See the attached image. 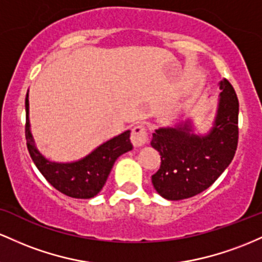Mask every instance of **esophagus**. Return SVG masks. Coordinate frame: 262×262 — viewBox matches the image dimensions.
I'll use <instances>...</instances> for the list:
<instances>
[{"label": "esophagus", "instance_id": "34e87169", "mask_svg": "<svg viewBox=\"0 0 262 262\" xmlns=\"http://www.w3.org/2000/svg\"><path fill=\"white\" fill-rule=\"evenodd\" d=\"M148 139V132H147V127L145 123H137L132 127L131 131V142L135 146H142L147 142Z\"/></svg>", "mask_w": 262, "mask_h": 262}]
</instances>
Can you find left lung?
<instances>
[{
    "label": "left lung",
    "mask_w": 262,
    "mask_h": 262,
    "mask_svg": "<svg viewBox=\"0 0 262 262\" xmlns=\"http://www.w3.org/2000/svg\"><path fill=\"white\" fill-rule=\"evenodd\" d=\"M220 89L218 115L207 136L192 134L189 125L160 128L152 135L151 145L161 155L152 184L163 198L179 201L199 194L233 161L239 141V100L226 79Z\"/></svg>",
    "instance_id": "left-lung-1"
}]
</instances>
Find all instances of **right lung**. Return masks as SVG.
I'll use <instances>...</instances> for the list:
<instances>
[{"instance_id": "right-lung-1", "label": "right lung", "mask_w": 262, "mask_h": 262, "mask_svg": "<svg viewBox=\"0 0 262 262\" xmlns=\"http://www.w3.org/2000/svg\"><path fill=\"white\" fill-rule=\"evenodd\" d=\"M26 141L32 160L43 177L60 193L72 198L95 196L104 187L119 156L132 149L130 131L102 143L83 160L73 163H55L38 152L29 131L28 94L26 96Z\"/></svg>"}]
</instances>
